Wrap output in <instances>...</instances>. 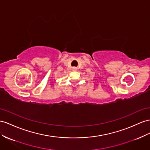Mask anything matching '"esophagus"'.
Returning <instances> with one entry per match:
<instances>
[{"label":"esophagus","mask_w":150,"mask_h":150,"mask_svg":"<svg viewBox=\"0 0 150 150\" xmlns=\"http://www.w3.org/2000/svg\"><path fill=\"white\" fill-rule=\"evenodd\" d=\"M74 69H75V68H74Z\"/></svg>","instance_id":"obj_1"}]
</instances>
